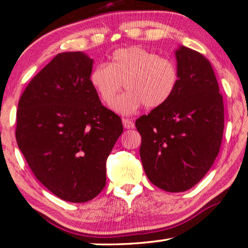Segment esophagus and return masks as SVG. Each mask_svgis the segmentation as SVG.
Instances as JSON below:
<instances>
[{
    "mask_svg": "<svg viewBox=\"0 0 248 248\" xmlns=\"http://www.w3.org/2000/svg\"><path fill=\"white\" fill-rule=\"evenodd\" d=\"M123 124H124V127L125 129H132L135 127V124L132 123V120L125 119V118H124V119H123Z\"/></svg>",
    "mask_w": 248,
    "mask_h": 248,
    "instance_id": "esophagus-1",
    "label": "esophagus"
}]
</instances>
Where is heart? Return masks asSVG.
Segmentation results:
<instances>
[{"mask_svg":"<svg viewBox=\"0 0 248 248\" xmlns=\"http://www.w3.org/2000/svg\"><path fill=\"white\" fill-rule=\"evenodd\" d=\"M179 81L174 61L138 46L113 51L109 64L97 65L90 74L91 86L107 106L114 102L124 82L128 91L113 104V110L121 114L134 113L142 104L149 109L162 107L172 97Z\"/></svg>","mask_w":248,"mask_h":248,"instance_id":"obj_1","label":"heart"}]
</instances>
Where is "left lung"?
<instances>
[{"mask_svg":"<svg viewBox=\"0 0 248 248\" xmlns=\"http://www.w3.org/2000/svg\"><path fill=\"white\" fill-rule=\"evenodd\" d=\"M175 58L176 91L136 120L146 175L167 192L189 190L208 173L224 134V102L210 62L184 46L175 50Z\"/></svg>","mask_w":248,"mask_h":248,"instance_id":"1","label":"left lung"}]
</instances>
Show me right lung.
Masks as SVG:
<instances>
[{"mask_svg": "<svg viewBox=\"0 0 248 248\" xmlns=\"http://www.w3.org/2000/svg\"><path fill=\"white\" fill-rule=\"evenodd\" d=\"M93 59L56 55L21 95L16 138L37 180L62 200L81 203L107 182V158L124 127L90 84Z\"/></svg>", "mask_w": 248, "mask_h": 248, "instance_id": "add662e5", "label": "right lung"}]
</instances>
